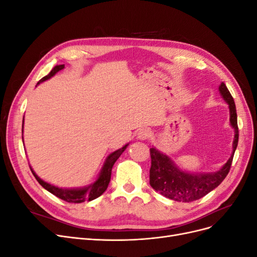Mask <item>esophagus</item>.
Masks as SVG:
<instances>
[{
    "instance_id": "1",
    "label": "esophagus",
    "mask_w": 257,
    "mask_h": 257,
    "mask_svg": "<svg viewBox=\"0 0 257 257\" xmlns=\"http://www.w3.org/2000/svg\"><path fill=\"white\" fill-rule=\"evenodd\" d=\"M150 136H151V132L148 128L139 130V132L137 133V138L139 141H147V139L150 138Z\"/></svg>"
}]
</instances>
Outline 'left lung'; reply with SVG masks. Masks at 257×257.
<instances>
[{"label": "left lung", "mask_w": 257, "mask_h": 257, "mask_svg": "<svg viewBox=\"0 0 257 257\" xmlns=\"http://www.w3.org/2000/svg\"><path fill=\"white\" fill-rule=\"evenodd\" d=\"M222 97L229 107V122L235 130L232 153L228 161L216 173L211 174H190L181 170L166 154L162 153L155 148L150 149L151 168H150V185L152 188L169 199L182 203L197 200L204 197L209 192L219 186L226 178L232 158L236 151L239 138L237 124L236 105L226 85L222 82L219 87Z\"/></svg>", "instance_id": "left-lung-1"}]
</instances>
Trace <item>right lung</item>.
<instances>
[{
  "label": "right lung",
  "mask_w": 257,
  "mask_h": 257,
  "mask_svg": "<svg viewBox=\"0 0 257 257\" xmlns=\"http://www.w3.org/2000/svg\"><path fill=\"white\" fill-rule=\"evenodd\" d=\"M63 68H64V64L54 66L52 68V71L47 76L43 77V78L37 82V84H40L41 82L51 78L53 75H56L59 71H61V69H63ZM127 146H128V144L122 147L121 149L116 150V151L112 152L111 154L108 155V158L105 161V164H104L102 170H100L99 176L96 179V181L93 182L92 184H90L88 186H84V188H80V189L58 188V186H54L50 183H47L44 180H42V179L33 172V169L31 167L30 168H31V170H32V174L36 178L38 183H40L44 189H46L48 192L53 194V195H56L57 197L67 201V203L79 204V203H83V201H85V200L90 201V200H93V199L99 197L107 190L108 184H109V181H110L112 166L115 163V161L118 160L120 155L123 153V151L126 149Z\"/></svg>",
  "instance_id": "add662e5"
}]
</instances>
